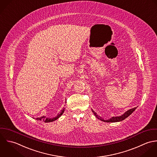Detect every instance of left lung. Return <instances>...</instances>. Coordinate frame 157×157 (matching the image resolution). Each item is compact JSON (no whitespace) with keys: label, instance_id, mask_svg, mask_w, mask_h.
<instances>
[{"label":"left lung","instance_id":"8db88e82","mask_svg":"<svg viewBox=\"0 0 157 157\" xmlns=\"http://www.w3.org/2000/svg\"><path fill=\"white\" fill-rule=\"evenodd\" d=\"M136 109V107L131 109L127 110V112H125V113H124L123 115H121V116H120V117H112L111 118H110V119H109V120H104L103 118H102L101 117L98 116V115L96 114V113L92 109V110L93 113H94V116H95L97 118H98L99 120H101V121H104V122H107V123H115V122H120V121H121L125 120L126 118H127L128 116H130V115L135 111V110Z\"/></svg>","mask_w":157,"mask_h":157}]
</instances>
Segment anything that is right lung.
<instances>
[{"mask_svg": "<svg viewBox=\"0 0 157 157\" xmlns=\"http://www.w3.org/2000/svg\"><path fill=\"white\" fill-rule=\"evenodd\" d=\"M64 110H65V108L63 107V109L59 112V113L56 115V117L53 118H47L45 116H43V117H39V118H36V120H38V121H44L45 123H50V122H53L56 120H58L62 115L63 114V113L64 112Z\"/></svg>", "mask_w": 157, "mask_h": 157, "instance_id": "right-lung-1", "label": "right lung"}]
</instances>
